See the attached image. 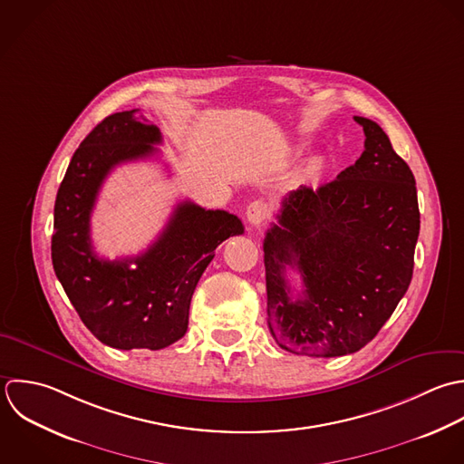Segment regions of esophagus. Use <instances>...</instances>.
<instances>
[{"mask_svg":"<svg viewBox=\"0 0 464 464\" xmlns=\"http://www.w3.org/2000/svg\"><path fill=\"white\" fill-rule=\"evenodd\" d=\"M246 215H247V220H249L251 226L260 227V226H264L269 220L271 208H269V204L266 200H255V202H251L247 206Z\"/></svg>","mask_w":464,"mask_h":464,"instance_id":"34e87169","label":"esophagus"}]
</instances>
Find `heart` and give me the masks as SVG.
<instances>
[{"label": "heart", "instance_id": "heart-1", "mask_svg": "<svg viewBox=\"0 0 464 464\" xmlns=\"http://www.w3.org/2000/svg\"><path fill=\"white\" fill-rule=\"evenodd\" d=\"M313 166H314V168H316V162H313Z\"/></svg>", "mask_w": 464, "mask_h": 464}]
</instances>
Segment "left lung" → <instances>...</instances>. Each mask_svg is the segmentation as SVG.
Instances as JSON below:
<instances>
[{"label":"left lung","instance_id":"obj_1","mask_svg":"<svg viewBox=\"0 0 464 464\" xmlns=\"http://www.w3.org/2000/svg\"><path fill=\"white\" fill-rule=\"evenodd\" d=\"M354 121L365 131L362 157L318 189L291 191L264 240L269 331L293 354L334 358L360 351L412 280L416 179L378 122ZM287 265L303 276L296 299L285 278Z\"/></svg>","mask_w":464,"mask_h":464}]
</instances>
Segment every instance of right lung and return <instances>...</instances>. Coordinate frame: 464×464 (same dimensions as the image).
I'll return each mask as SVG.
<instances>
[{
	"instance_id": "obj_1",
	"label": "right lung",
	"mask_w": 464,
	"mask_h": 464,
	"mask_svg": "<svg viewBox=\"0 0 464 464\" xmlns=\"http://www.w3.org/2000/svg\"><path fill=\"white\" fill-rule=\"evenodd\" d=\"M162 135L137 110L101 121L75 150L53 206L52 264L88 331L121 351L164 349L188 331L193 291L229 237L242 235L237 215L180 202L160 237L142 253L104 260L93 253L90 217L108 173L157 153Z\"/></svg>"
}]
</instances>
